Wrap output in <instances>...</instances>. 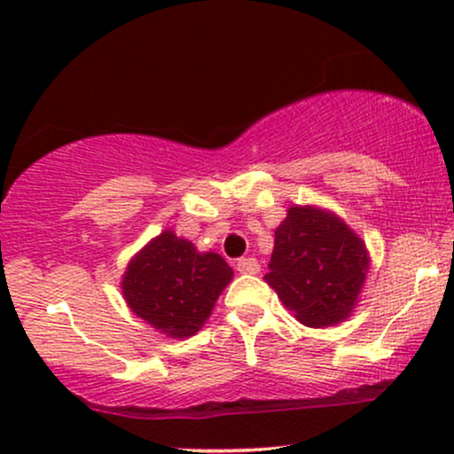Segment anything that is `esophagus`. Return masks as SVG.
Listing matches in <instances>:
<instances>
[{
    "mask_svg": "<svg viewBox=\"0 0 454 454\" xmlns=\"http://www.w3.org/2000/svg\"><path fill=\"white\" fill-rule=\"evenodd\" d=\"M237 270L239 273H258L260 264L256 258H239L237 260Z\"/></svg>",
    "mask_w": 454,
    "mask_h": 454,
    "instance_id": "1",
    "label": "esophagus"
}]
</instances>
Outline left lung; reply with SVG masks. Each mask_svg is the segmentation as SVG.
<instances>
[{
    "label": "left lung",
    "instance_id": "left-lung-1",
    "mask_svg": "<svg viewBox=\"0 0 454 454\" xmlns=\"http://www.w3.org/2000/svg\"><path fill=\"white\" fill-rule=\"evenodd\" d=\"M369 269L361 239L333 213L290 207L275 231L264 281L305 326L346 320Z\"/></svg>",
    "mask_w": 454,
    "mask_h": 454
}]
</instances>
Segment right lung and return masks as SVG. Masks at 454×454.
<instances>
[{
  "instance_id": "add662e5",
  "label": "right lung",
  "mask_w": 454,
  "mask_h": 454,
  "mask_svg": "<svg viewBox=\"0 0 454 454\" xmlns=\"http://www.w3.org/2000/svg\"><path fill=\"white\" fill-rule=\"evenodd\" d=\"M232 269L220 254H198L173 231L155 237L123 278V296L132 311L168 337L194 335L209 317Z\"/></svg>"
}]
</instances>
